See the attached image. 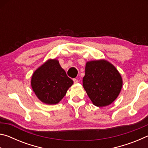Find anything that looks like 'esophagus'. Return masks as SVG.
Instances as JSON below:
<instances>
[{
	"instance_id": "esophagus-1",
	"label": "esophagus",
	"mask_w": 148,
	"mask_h": 148,
	"mask_svg": "<svg viewBox=\"0 0 148 148\" xmlns=\"http://www.w3.org/2000/svg\"><path fill=\"white\" fill-rule=\"evenodd\" d=\"M73 81H74V84H77V83H78V79H77L74 78V79H73Z\"/></svg>"
}]
</instances>
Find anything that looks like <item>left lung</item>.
<instances>
[{"label":"left lung","instance_id":"obj_1","mask_svg":"<svg viewBox=\"0 0 148 148\" xmlns=\"http://www.w3.org/2000/svg\"><path fill=\"white\" fill-rule=\"evenodd\" d=\"M123 86L119 72L106 60L87 62L83 86L92 104L98 107L112 104Z\"/></svg>","mask_w":148,"mask_h":148}]
</instances>
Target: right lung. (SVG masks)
Instances as JSON below:
<instances>
[{
  "label": "right lung",
  "instance_id": "obj_1",
  "mask_svg": "<svg viewBox=\"0 0 148 148\" xmlns=\"http://www.w3.org/2000/svg\"><path fill=\"white\" fill-rule=\"evenodd\" d=\"M73 83L56 59L47 61L34 71L31 78L35 95L47 104L59 103Z\"/></svg>",
  "mask_w": 148,
  "mask_h": 148
}]
</instances>
